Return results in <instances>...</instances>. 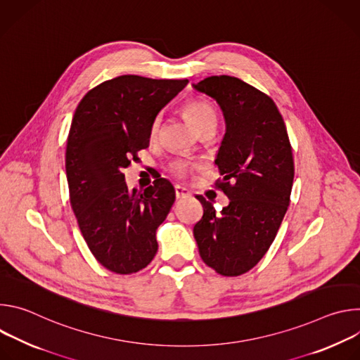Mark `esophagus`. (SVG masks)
I'll list each match as a JSON object with an SVG mask.
<instances>
[{"label": "esophagus", "mask_w": 360, "mask_h": 360, "mask_svg": "<svg viewBox=\"0 0 360 360\" xmlns=\"http://www.w3.org/2000/svg\"><path fill=\"white\" fill-rule=\"evenodd\" d=\"M188 195H189V192H188L186 188H184V186H181V185H175V196H176V199L185 198V196H188Z\"/></svg>", "instance_id": "34e87169"}]
</instances>
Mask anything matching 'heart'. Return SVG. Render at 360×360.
<instances>
[{
  "instance_id": "obj_1",
  "label": "heart",
  "mask_w": 360,
  "mask_h": 360,
  "mask_svg": "<svg viewBox=\"0 0 360 360\" xmlns=\"http://www.w3.org/2000/svg\"><path fill=\"white\" fill-rule=\"evenodd\" d=\"M184 112L198 132H202L203 129H208V128L215 129V127H217V121H218L217 110H215L212 102L208 99L189 101L188 104L184 107ZM160 125H161V118L160 117L153 118V121L150 122V127H149V135L152 138L157 136V134L160 131ZM188 168H189V165L182 161H175L171 165L172 174H175L178 176L185 175Z\"/></svg>"
}]
</instances>
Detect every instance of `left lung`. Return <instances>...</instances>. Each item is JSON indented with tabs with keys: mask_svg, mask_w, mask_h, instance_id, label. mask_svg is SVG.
<instances>
[{
	"mask_svg": "<svg viewBox=\"0 0 360 360\" xmlns=\"http://www.w3.org/2000/svg\"><path fill=\"white\" fill-rule=\"evenodd\" d=\"M214 98L226 132L215 164L217 186L229 205L217 214L199 196L203 215L193 226L202 261L222 276H239L272 245L290 202L295 165L283 118L271 96L239 78L208 77L193 85Z\"/></svg>",
	"mask_w": 360,
	"mask_h": 360,
	"instance_id": "1",
	"label": "left lung"
}]
</instances>
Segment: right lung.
<instances>
[{
    "mask_svg": "<svg viewBox=\"0 0 360 360\" xmlns=\"http://www.w3.org/2000/svg\"><path fill=\"white\" fill-rule=\"evenodd\" d=\"M186 84L121 75L89 89L75 110L65 150L71 207L95 259L114 274L143 269L158 250L157 229L175 189L160 178L129 191L124 169L148 148L150 122Z\"/></svg>",
    "mask_w": 360,
    "mask_h": 360,
    "instance_id": "right-lung-1",
    "label": "right lung"
}]
</instances>
